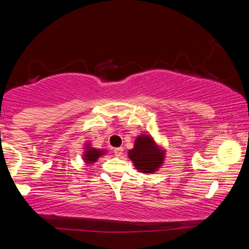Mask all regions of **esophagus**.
I'll return each mask as SVG.
<instances>
[{
	"label": "esophagus",
	"instance_id": "obj_1",
	"mask_svg": "<svg viewBox=\"0 0 249 249\" xmlns=\"http://www.w3.org/2000/svg\"><path fill=\"white\" fill-rule=\"evenodd\" d=\"M123 151H124L123 147H119V148L114 149V154H115L116 157H121V156L123 155Z\"/></svg>",
	"mask_w": 249,
	"mask_h": 249
}]
</instances>
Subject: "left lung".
<instances>
[{
  "label": "left lung",
  "instance_id": "8db88e82",
  "mask_svg": "<svg viewBox=\"0 0 249 249\" xmlns=\"http://www.w3.org/2000/svg\"><path fill=\"white\" fill-rule=\"evenodd\" d=\"M166 150L150 134H141L128 150V158L134 167L142 174H155L163 165Z\"/></svg>",
  "mask_w": 249,
  "mask_h": 249
}]
</instances>
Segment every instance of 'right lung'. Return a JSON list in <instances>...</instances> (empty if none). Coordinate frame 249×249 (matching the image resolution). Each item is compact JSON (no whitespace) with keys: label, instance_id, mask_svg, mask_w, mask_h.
Returning a JSON list of instances; mask_svg holds the SVG:
<instances>
[{"label":"right lung","instance_id":"obj_1","mask_svg":"<svg viewBox=\"0 0 249 249\" xmlns=\"http://www.w3.org/2000/svg\"><path fill=\"white\" fill-rule=\"evenodd\" d=\"M83 149L84 150H83L82 159H83V161L86 162V165H88V166L93 165V163L96 162V160H98L100 157H102V156L107 154V150L92 147V145L89 142H87L86 144H84Z\"/></svg>","mask_w":249,"mask_h":249}]
</instances>
